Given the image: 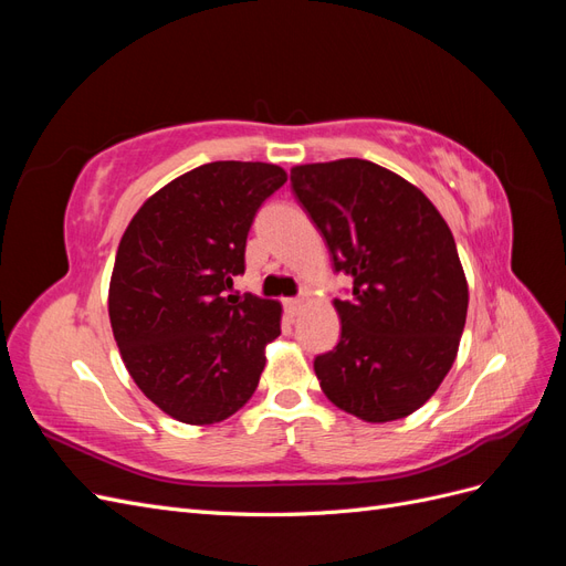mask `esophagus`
<instances>
[{
    "instance_id": "esophagus-1",
    "label": "esophagus",
    "mask_w": 566,
    "mask_h": 566,
    "mask_svg": "<svg viewBox=\"0 0 566 566\" xmlns=\"http://www.w3.org/2000/svg\"><path fill=\"white\" fill-rule=\"evenodd\" d=\"M283 304H285V314H287L290 318H295V316L302 312V300H297V297H290V300H285Z\"/></svg>"
}]
</instances>
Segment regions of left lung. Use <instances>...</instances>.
I'll use <instances>...</instances> for the list:
<instances>
[{"label":"left lung","instance_id":"8db88e82","mask_svg":"<svg viewBox=\"0 0 566 566\" xmlns=\"http://www.w3.org/2000/svg\"><path fill=\"white\" fill-rule=\"evenodd\" d=\"M293 191L354 279L333 300L337 347L316 356L321 389L366 422L418 410L451 370L468 316L453 233L418 186L361 158L295 165Z\"/></svg>","mask_w":566,"mask_h":566}]
</instances>
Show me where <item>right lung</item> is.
Listing matches in <instances>:
<instances>
[{
  "mask_svg": "<svg viewBox=\"0 0 566 566\" xmlns=\"http://www.w3.org/2000/svg\"><path fill=\"white\" fill-rule=\"evenodd\" d=\"M287 181L271 163L200 165L153 193L117 245L108 316L146 397L186 424H214L260 385L281 302L227 295L245 271L260 205Z\"/></svg>",
  "mask_w": 566,
  "mask_h": 566,
  "instance_id": "add662e5",
  "label": "right lung"
}]
</instances>
